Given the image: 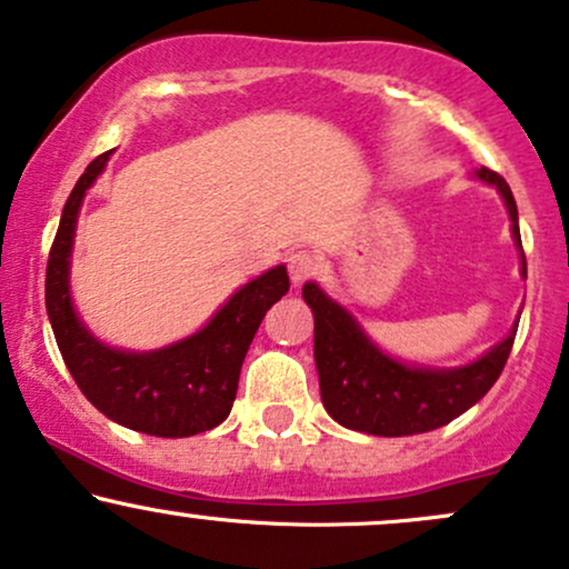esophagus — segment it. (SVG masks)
<instances>
[{"instance_id": "1", "label": "esophagus", "mask_w": 569, "mask_h": 569, "mask_svg": "<svg viewBox=\"0 0 569 569\" xmlns=\"http://www.w3.org/2000/svg\"><path fill=\"white\" fill-rule=\"evenodd\" d=\"M318 270H321V261L313 251H291L289 256V274H291V283L299 286L305 280L316 278Z\"/></svg>"}]
</instances>
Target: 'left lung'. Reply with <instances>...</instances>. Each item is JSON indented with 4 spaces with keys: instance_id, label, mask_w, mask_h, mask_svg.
I'll return each mask as SVG.
<instances>
[{
    "instance_id": "obj_1",
    "label": "left lung",
    "mask_w": 569,
    "mask_h": 569,
    "mask_svg": "<svg viewBox=\"0 0 569 569\" xmlns=\"http://www.w3.org/2000/svg\"><path fill=\"white\" fill-rule=\"evenodd\" d=\"M478 178L497 186L505 197L518 251H521V272L527 274L513 191L505 183L502 174L489 167H480ZM302 297L316 318L313 351L323 408L346 429L378 437L432 432L470 410L502 376L518 329L516 323L513 332L491 348L483 359L459 370H418L378 351L356 327L353 318L316 283H305Z\"/></svg>"
}]
</instances>
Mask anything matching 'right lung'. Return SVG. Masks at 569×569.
Returning <instances> with one entry per match:
<instances>
[{"label": "right lung", "mask_w": 569, "mask_h": 569, "mask_svg": "<svg viewBox=\"0 0 569 569\" xmlns=\"http://www.w3.org/2000/svg\"><path fill=\"white\" fill-rule=\"evenodd\" d=\"M97 156L74 183L53 237L46 270V308L70 376L86 399L108 418L153 437H191L229 416L240 367L267 310L289 291V272L274 267L242 286L202 332L153 353L112 351L80 327L70 302V251L74 221L89 186L108 164Z\"/></svg>", "instance_id": "right-lung-1"}]
</instances>
